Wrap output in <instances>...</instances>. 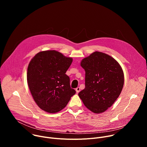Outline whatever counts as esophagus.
Instances as JSON below:
<instances>
[{
  "label": "esophagus",
  "instance_id": "1",
  "mask_svg": "<svg viewBox=\"0 0 147 147\" xmlns=\"http://www.w3.org/2000/svg\"><path fill=\"white\" fill-rule=\"evenodd\" d=\"M76 91L77 93H78L80 91V87H77L76 88Z\"/></svg>",
  "mask_w": 147,
  "mask_h": 147
}]
</instances>
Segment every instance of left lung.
Segmentation results:
<instances>
[{
	"label": "left lung",
	"mask_w": 147,
	"mask_h": 147,
	"mask_svg": "<svg viewBox=\"0 0 147 147\" xmlns=\"http://www.w3.org/2000/svg\"><path fill=\"white\" fill-rule=\"evenodd\" d=\"M85 88L78 93L84 105L95 113L110 108L120 95L124 85V73L119 63L111 56L95 52L83 59Z\"/></svg>",
	"instance_id": "left-lung-1"
}]
</instances>
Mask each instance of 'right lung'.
Wrapping results in <instances>:
<instances>
[{
    "mask_svg": "<svg viewBox=\"0 0 147 147\" xmlns=\"http://www.w3.org/2000/svg\"><path fill=\"white\" fill-rule=\"evenodd\" d=\"M73 61L56 51L38 53L27 69V82L37 105L50 113L66 107L76 91L71 88L70 78L65 73Z\"/></svg>",
    "mask_w": 147,
    "mask_h": 147,
    "instance_id": "add662e5",
    "label": "right lung"
}]
</instances>
